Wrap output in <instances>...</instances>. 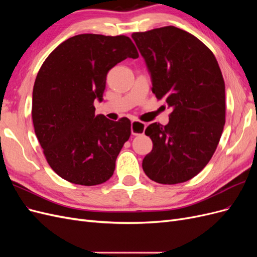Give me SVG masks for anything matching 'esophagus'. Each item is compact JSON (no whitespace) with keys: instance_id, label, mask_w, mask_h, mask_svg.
I'll list each match as a JSON object with an SVG mask.
<instances>
[{"instance_id":"esophagus-1","label":"esophagus","mask_w":257,"mask_h":257,"mask_svg":"<svg viewBox=\"0 0 257 257\" xmlns=\"http://www.w3.org/2000/svg\"><path fill=\"white\" fill-rule=\"evenodd\" d=\"M145 130H146V123H143V122L137 121V120L132 121L131 131L133 135H135V136L142 135L145 133Z\"/></svg>"}]
</instances>
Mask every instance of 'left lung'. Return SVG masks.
<instances>
[{
	"label": "left lung",
	"instance_id": "obj_1",
	"mask_svg": "<svg viewBox=\"0 0 257 257\" xmlns=\"http://www.w3.org/2000/svg\"><path fill=\"white\" fill-rule=\"evenodd\" d=\"M152 79V92L172 113L165 126L152 123L153 143L143 161L151 180H190L211 160L225 124V83L212 51L197 37L173 26L132 34Z\"/></svg>",
	"mask_w": 257,
	"mask_h": 257
}]
</instances>
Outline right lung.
<instances>
[{
    "label": "right lung",
    "mask_w": 257,
    "mask_h": 257,
    "mask_svg": "<svg viewBox=\"0 0 257 257\" xmlns=\"http://www.w3.org/2000/svg\"><path fill=\"white\" fill-rule=\"evenodd\" d=\"M125 35L79 34L60 44L38 72L32 97L36 137L53 172L80 185L106 182L131 136V121L95 114L106 76L127 58L137 59Z\"/></svg>",
    "instance_id": "right-lung-1"
}]
</instances>
